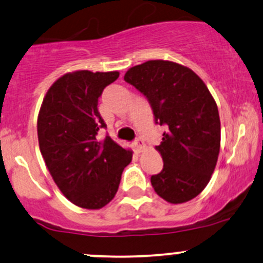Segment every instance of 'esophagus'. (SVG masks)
<instances>
[{
    "mask_svg": "<svg viewBox=\"0 0 263 263\" xmlns=\"http://www.w3.org/2000/svg\"><path fill=\"white\" fill-rule=\"evenodd\" d=\"M134 147H135V149H136V152H138V154H140V152H142L143 149H145L146 145H145V142H143V141L141 140V138H137V140H135Z\"/></svg>",
    "mask_w": 263,
    "mask_h": 263,
    "instance_id": "34e87169",
    "label": "esophagus"
}]
</instances>
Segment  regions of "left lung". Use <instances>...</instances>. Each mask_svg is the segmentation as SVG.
I'll return each mask as SVG.
<instances>
[{"instance_id": "obj_1", "label": "left lung", "mask_w": 263, "mask_h": 263, "mask_svg": "<svg viewBox=\"0 0 263 263\" xmlns=\"http://www.w3.org/2000/svg\"><path fill=\"white\" fill-rule=\"evenodd\" d=\"M125 81L147 97L156 123L167 127L156 146L163 168L151 177L155 192L174 204L191 201L209 184L220 154V115L211 92L191 68L164 60L134 66Z\"/></svg>"}]
</instances>
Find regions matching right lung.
I'll list each match as a JSON object with an SVG mask.
<instances>
[{"mask_svg":"<svg viewBox=\"0 0 263 263\" xmlns=\"http://www.w3.org/2000/svg\"><path fill=\"white\" fill-rule=\"evenodd\" d=\"M118 71L67 72L54 81L42 101L37 136L54 183L72 203L100 210L114 200L132 151L109 136L99 140L106 127L99 97L116 81Z\"/></svg>","mask_w":263,"mask_h":263,"instance_id":"1","label":"right lung"}]
</instances>
